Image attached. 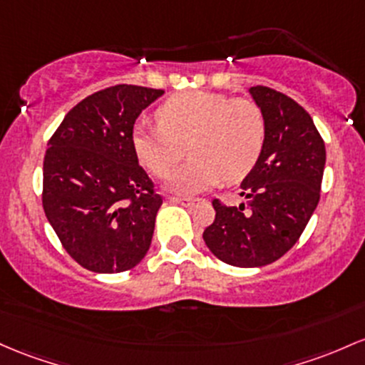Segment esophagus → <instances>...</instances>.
I'll return each mask as SVG.
<instances>
[{"instance_id": "34e87169", "label": "esophagus", "mask_w": 365, "mask_h": 365, "mask_svg": "<svg viewBox=\"0 0 365 365\" xmlns=\"http://www.w3.org/2000/svg\"><path fill=\"white\" fill-rule=\"evenodd\" d=\"M170 202L182 204V206H187V207H194L195 204L201 202V199H197V197H170Z\"/></svg>"}]
</instances>
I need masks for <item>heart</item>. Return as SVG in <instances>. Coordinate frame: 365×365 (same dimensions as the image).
<instances>
[{"label": "heart", "mask_w": 365, "mask_h": 365, "mask_svg": "<svg viewBox=\"0 0 365 365\" xmlns=\"http://www.w3.org/2000/svg\"><path fill=\"white\" fill-rule=\"evenodd\" d=\"M158 126H137L133 150L154 175L168 176L185 155L192 159L171 175V190L197 194L222 182L241 180L258 163L267 137L256 103L213 91L176 93L155 110Z\"/></svg>", "instance_id": "heart-1"}]
</instances>
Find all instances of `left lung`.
Segmentation results:
<instances>
[{"label":"left lung","mask_w":365,"mask_h":365,"mask_svg":"<svg viewBox=\"0 0 365 365\" xmlns=\"http://www.w3.org/2000/svg\"><path fill=\"white\" fill-rule=\"evenodd\" d=\"M265 118L263 152L241 183L247 211L215 199V222L202 239L216 258L234 267L274 263L294 246L320 199L326 147L299 103L267 86L250 88Z\"/></svg>","instance_id":"left-lung-1"}]
</instances>
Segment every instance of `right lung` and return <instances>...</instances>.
I'll return each mask as SVG.
<instances>
[{"instance_id":"1","label":"right lung","mask_w":365,"mask_h":365,"mask_svg":"<svg viewBox=\"0 0 365 365\" xmlns=\"http://www.w3.org/2000/svg\"><path fill=\"white\" fill-rule=\"evenodd\" d=\"M164 93L118 85L67 112L48 142L43 210L72 259L97 274L138 265L150 247L161 195L138 164L131 135Z\"/></svg>"}]
</instances>
